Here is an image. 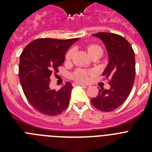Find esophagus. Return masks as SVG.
<instances>
[{
	"mask_svg": "<svg viewBox=\"0 0 152 152\" xmlns=\"http://www.w3.org/2000/svg\"><path fill=\"white\" fill-rule=\"evenodd\" d=\"M77 85H81V86H84V87H87V85L82 84V83H75V84H74V86H77Z\"/></svg>",
	"mask_w": 152,
	"mask_h": 152,
	"instance_id": "obj_1",
	"label": "esophagus"
}]
</instances>
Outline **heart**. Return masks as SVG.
<instances>
[{"mask_svg": "<svg viewBox=\"0 0 152 152\" xmlns=\"http://www.w3.org/2000/svg\"><path fill=\"white\" fill-rule=\"evenodd\" d=\"M100 49H101V48L96 45H89V46H88V52H89L90 55H91L92 52H95V51L96 50H100ZM73 54L74 49H70V50L67 52L66 56H65L66 59H71L72 58V56H73ZM90 75H91V72H86L84 70L78 69L73 74V78L75 79L76 81H78V82H85V81H88V79H89Z\"/></svg>", "mask_w": 152, "mask_h": 152, "instance_id": "b5f03b06", "label": "heart"}]
</instances>
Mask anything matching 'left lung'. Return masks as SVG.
Segmentation results:
<instances>
[{"mask_svg": "<svg viewBox=\"0 0 152 152\" xmlns=\"http://www.w3.org/2000/svg\"><path fill=\"white\" fill-rule=\"evenodd\" d=\"M104 43L109 62L103 76L110 77L109 90H99L97 96L91 100L93 106L103 112L117 109L126 101L133 87L135 77V53L132 45L124 37L111 33L93 34Z\"/></svg>", "mask_w": 152, "mask_h": 152, "instance_id": "8db88e82", "label": "left lung"}]
</instances>
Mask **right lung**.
<instances>
[{"label":"right lung","instance_id":"add662e5","mask_svg":"<svg viewBox=\"0 0 152 152\" xmlns=\"http://www.w3.org/2000/svg\"><path fill=\"white\" fill-rule=\"evenodd\" d=\"M78 38L55 39L41 38L28 44L20 58L19 77L26 99L34 109L48 116H56L69 104L72 84L58 91L50 88L51 75L64 61L69 47Z\"/></svg>","mask_w":152,"mask_h":152}]
</instances>
